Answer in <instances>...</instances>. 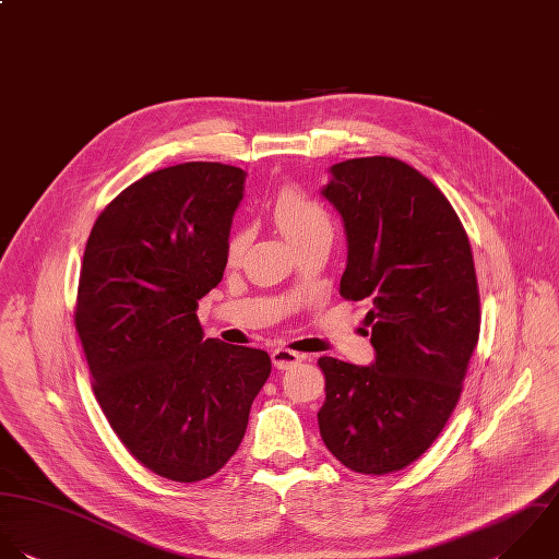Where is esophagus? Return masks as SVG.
<instances>
[{
    "label": "esophagus",
    "mask_w": 559,
    "mask_h": 559,
    "mask_svg": "<svg viewBox=\"0 0 559 559\" xmlns=\"http://www.w3.org/2000/svg\"><path fill=\"white\" fill-rule=\"evenodd\" d=\"M302 359H305V355L294 353V350H289V348H276V350L272 353V364H274V368H278V370H287V368L300 364Z\"/></svg>",
    "instance_id": "esophagus-1"
}]
</instances>
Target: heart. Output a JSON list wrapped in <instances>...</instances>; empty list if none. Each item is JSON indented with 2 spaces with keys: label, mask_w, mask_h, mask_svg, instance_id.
Returning <instances> with one entry per match:
<instances>
[{
  "label": "heart",
  "mask_w": 559,
  "mask_h": 559,
  "mask_svg": "<svg viewBox=\"0 0 559 559\" xmlns=\"http://www.w3.org/2000/svg\"><path fill=\"white\" fill-rule=\"evenodd\" d=\"M272 217L294 246L322 233L331 235V219L326 209L296 187H285L276 193L272 202ZM248 243H250V233L246 228L235 230L226 246L228 263L241 261Z\"/></svg>",
  "instance_id": "heart-1"
}]
</instances>
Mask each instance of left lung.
<instances>
[{
  "instance_id": "left-lung-1",
  "label": "left lung",
  "mask_w": 559,
  "mask_h": 559,
  "mask_svg": "<svg viewBox=\"0 0 559 559\" xmlns=\"http://www.w3.org/2000/svg\"><path fill=\"white\" fill-rule=\"evenodd\" d=\"M322 195L340 211L346 300L372 302L374 364L320 357L326 449L350 471L388 475L442 433L479 342L481 309L468 235L444 193L392 156L331 167Z\"/></svg>"
}]
</instances>
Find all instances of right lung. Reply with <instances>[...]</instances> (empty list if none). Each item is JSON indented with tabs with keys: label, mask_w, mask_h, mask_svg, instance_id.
I'll return each mask as SVG.
<instances>
[{
	"label": "right lung",
	"mask_w": 559,
	"mask_h": 559,
	"mask_svg": "<svg viewBox=\"0 0 559 559\" xmlns=\"http://www.w3.org/2000/svg\"><path fill=\"white\" fill-rule=\"evenodd\" d=\"M246 171L182 163L126 187L93 224L73 322L93 394L128 453L178 484L239 449L272 372L265 350L202 340L195 309L222 281Z\"/></svg>",
	"instance_id": "add662e5"
}]
</instances>
